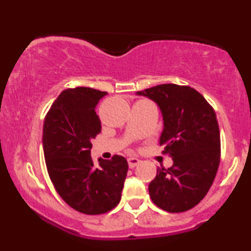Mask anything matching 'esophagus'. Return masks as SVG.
I'll return each instance as SVG.
<instances>
[{
	"instance_id": "obj_1",
	"label": "esophagus",
	"mask_w": 251,
	"mask_h": 251,
	"mask_svg": "<svg viewBox=\"0 0 251 251\" xmlns=\"http://www.w3.org/2000/svg\"><path fill=\"white\" fill-rule=\"evenodd\" d=\"M139 163H140V159H138L137 157H129L128 158V166L131 169H133L137 165H139Z\"/></svg>"
}]
</instances>
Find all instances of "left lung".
Masks as SVG:
<instances>
[{"label": "left lung", "mask_w": 251, "mask_h": 251, "mask_svg": "<svg viewBox=\"0 0 251 251\" xmlns=\"http://www.w3.org/2000/svg\"><path fill=\"white\" fill-rule=\"evenodd\" d=\"M137 94L159 107L164 123L159 144L174 160L171 168L157 169L149 185L150 197L169 212L192 209L208 194L220 166V127L214 108L189 86L164 83Z\"/></svg>", "instance_id": "1"}]
</instances>
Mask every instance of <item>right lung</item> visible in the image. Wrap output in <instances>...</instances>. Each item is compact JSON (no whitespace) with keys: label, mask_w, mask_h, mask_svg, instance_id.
I'll list each match as a JSON object with an SVG mask.
<instances>
[{"label":"right lung","mask_w":251,"mask_h":251,"mask_svg":"<svg viewBox=\"0 0 251 251\" xmlns=\"http://www.w3.org/2000/svg\"><path fill=\"white\" fill-rule=\"evenodd\" d=\"M107 92L68 88L53 102L43 123L42 146L48 175L68 205L86 215L105 214L122 200L128 164L123 155L94 164L92 139L101 131L96 113Z\"/></svg>","instance_id":"1"}]
</instances>
